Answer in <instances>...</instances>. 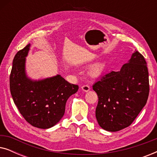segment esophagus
<instances>
[{"label": "esophagus", "instance_id": "obj_1", "mask_svg": "<svg viewBox=\"0 0 157 157\" xmlns=\"http://www.w3.org/2000/svg\"><path fill=\"white\" fill-rule=\"evenodd\" d=\"M81 89H82L83 91L87 92L90 90V86L89 85H83L82 86V87H81Z\"/></svg>", "mask_w": 157, "mask_h": 157}]
</instances>
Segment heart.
Instances as JSON below:
<instances>
[{
    "label": "heart",
    "instance_id": "obj_1",
    "mask_svg": "<svg viewBox=\"0 0 157 157\" xmlns=\"http://www.w3.org/2000/svg\"><path fill=\"white\" fill-rule=\"evenodd\" d=\"M104 69V63H98L95 64V65L92 66V68L90 70V74L92 76H97L98 75H100L103 72V71Z\"/></svg>",
    "mask_w": 157,
    "mask_h": 157
}]
</instances>
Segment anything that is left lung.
Masks as SVG:
<instances>
[{"label": "left lung", "mask_w": 157, "mask_h": 157, "mask_svg": "<svg viewBox=\"0 0 157 157\" xmlns=\"http://www.w3.org/2000/svg\"><path fill=\"white\" fill-rule=\"evenodd\" d=\"M98 101L96 118L108 132L128 127L147 104L149 72L144 58L136 51L119 71H111L93 85Z\"/></svg>", "instance_id": "left-lung-1"}]
</instances>
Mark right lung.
Segmentation results:
<instances>
[{
	"label": "right lung",
	"instance_id": "1",
	"mask_svg": "<svg viewBox=\"0 0 157 157\" xmlns=\"http://www.w3.org/2000/svg\"><path fill=\"white\" fill-rule=\"evenodd\" d=\"M31 44L18 51L13 61L10 91L13 101L25 121L35 127L55 126L65 113L68 98L76 93L78 86L66 81L61 75L32 80L25 73V57Z\"/></svg>",
	"mask_w": 157,
	"mask_h": 157
}]
</instances>
